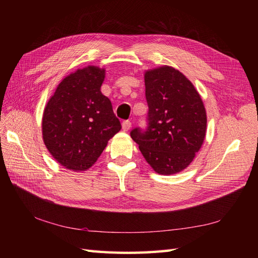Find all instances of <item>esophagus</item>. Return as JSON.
<instances>
[{
    "label": "esophagus",
    "instance_id": "1",
    "mask_svg": "<svg viewBox=\"0 0 258 258\" xmlns=\"http://www.w3.org/2000/svg\"><path fill=\"white\" fill-rule=\"evenodd\" d=\"M121 127H122L123 131H128L131 128V122L129 120H124L121 123Z\"/></svg>",
    "mask_w": 258,
    "mask_h": 258
}]
</instances>
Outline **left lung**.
<instances>
[{
  "instance_id": "8db88e82",
  "label": "left lung",
  "mask_w": 258,
  "mask_h": 258,
  "mask_svg": "<svg viewBox=\"0 0 258 258\" xmlns=\"http://www.w3.org/2000/svg\"><path fill=\"white\" fill-rule=\"evenodd\" d=\"M144 81L147 127L135 128L130 136L156 172L175 174L189 166L204 143L205 105L190 81L174 68L148 70Z\"/></svg>"
}]
</instances>
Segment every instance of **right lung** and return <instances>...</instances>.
I'll return each instance as SVG.
<instances>
[{
  "instance_id": "obj_1",
  "label": "right lung",
  "mask_w": 258,
  "mask_h": 258,
  "mask_svg": "<svg viewBox=\"0 0 258 258\" xmlns=\"http://www.w3.org/2000/svg\"><path fill=\"white\" fill-rule=\"evenodd\" d=\"M104 77V69H79L62 80L45 106L44 143L67 169H89L121 129L110 99L100 90Z\"/></svg>"
}]
</instances>
